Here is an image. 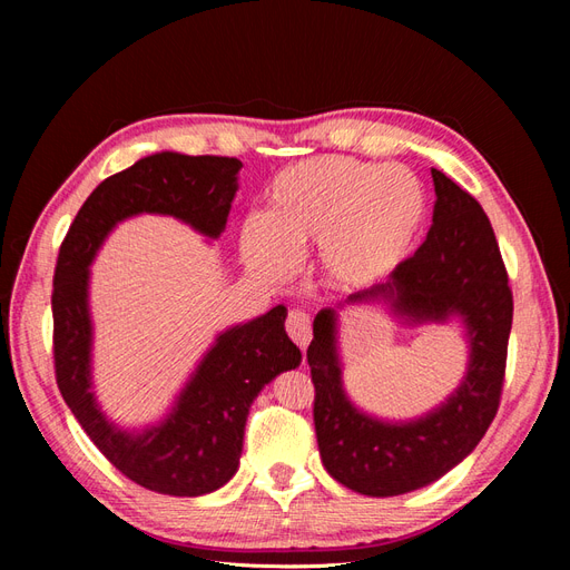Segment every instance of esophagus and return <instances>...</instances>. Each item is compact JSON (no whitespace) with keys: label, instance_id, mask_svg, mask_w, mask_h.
<instances>
[{"label":"esophagus","instance_id":"1","mask_svg":"<svg viewBox=\"0 0 570 570\" xmlns=\"http://www.w3.org/2000/svg\"><path fill=\"white\" fill-rule=\"evenodd\" d=\"M285 331L292 340H295L297 347L304 350L308 340H312V316H308L306 312H299V308H295V312L287 314Z\"/></svg>","mask_w":570,"mask_h":570}]
</instances>
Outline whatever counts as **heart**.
Returning a JSON list of instances; mask_svg holds the SVG:
<instances>
[{
    "instance_id": "b5f03b06",
    "label": "heart",
    "mask_w": 570,
    "mask_h": 570,
    "mask_svg": "<svg viewBox=\"0 0 570 570\" xmlns=\"http://www.w3.org/2000/svg\"><path fill=\"white\" fill-rule=\"evenodd\" d=\"M423 220V185L406 166L327 154L273 178L266 214L245 220L239 245L256 271L283 275L295 264V249L318 243L325 273L361 287L404 262Z\"/></svg>"
}]
</instances>
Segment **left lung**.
Returning a JSON list of instances; mask_svg holds the SVG:
<instances>
[{
  "label": "left lung",
  "instance_id": "1",
  "mask_svg": "<svg viewBox=\"0 0 570 570\" xmlns=\"http://www.w3.org/2000/svg\"><path fill=\"white\" fill-rule=\"evenodd\" d=\"M435 212L425 243L387 283L350 299H385L413 321L459 314L471 340V364L461 387L430 416L381 423L344 396L335 352V312L314 318L306 358L314 383V425L325 471L368 497L419 490L469 456L497 416L507 375L513 321L509 273L482 206L433 168Z\"/></svg>",
  "mask_w": 570,
  "mask_h": 570
}]
</instances>
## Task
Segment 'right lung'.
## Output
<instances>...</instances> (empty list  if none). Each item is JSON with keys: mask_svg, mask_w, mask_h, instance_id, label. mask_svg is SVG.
I'll list each match as a JSON object with an SVG mask.
<instances>
[{"mask_svg": "<svg viewBox=\"0 0 570 570\" xmlns=\"http://www.w3.org/2000/svg\"><path fill=\"white\" fill-rule=\"evenodd\" d=\"M243 161L230 157L151 154L101 180L85 199L59 247L51 292L55 375L63 402L116 469L147 490L199 497L235 475L256 394L297 368L302 352L285 333V306L223 333L183 390L170 416L142 435L114 428L90 392L88 266L118 220L135 214L176 216L199 233L226 228Z\"/></svg>", "mask_w": 570, "mask_h": 570, "instance_id": "obj_1", "label": "right lung"}]
</instances>
